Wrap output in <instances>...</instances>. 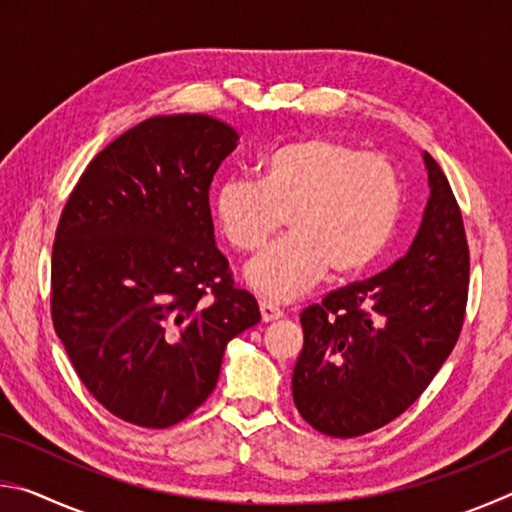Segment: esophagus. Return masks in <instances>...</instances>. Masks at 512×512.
Wrapping results in <instances>:
<instances>
[{"label": "esophagus", "mask_w": 512, "mask_h": 512, "mask_svg": "<svg viewBox=\"0 0 512 512\" xmlns=\"http://www.w3.org/2000/svg\"><path fill=\"white\" fill-rule=\"evenodd\" d=\"M259 311H262V320L264 323H271V320H277L284 316V311L275 305L271 300H262L259 302Z\"/></svg>", "instance_id": "1"}]
</instances>
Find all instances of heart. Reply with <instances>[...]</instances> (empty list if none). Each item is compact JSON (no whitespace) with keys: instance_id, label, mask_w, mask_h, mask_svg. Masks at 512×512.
<instances>
[{"instance_id":"obj_1","label":"heart","mask_w":512,"mask_h":512,"mask_svg":"<svg viewBox=\"0 0 512 512\" xmlns=\"http://www.w3.org/2000/svg\"><path fill=\"white\" fill-rule=\"evenodd\" d=\"M402 214V178L379 153L334 137H302L259 162V183L228 178L216 189L214 216L232 248L255 253L282 228L291 235L246 268L257 293L291 300L323 277L357 275L391 244Z\"/></svg>"}]
</instances>
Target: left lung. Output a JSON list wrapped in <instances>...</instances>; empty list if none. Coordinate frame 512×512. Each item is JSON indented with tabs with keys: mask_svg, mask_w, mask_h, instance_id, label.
<instances>
[{
	"mask_svg": "<svg viewBox=\"0 0 512 512\" xmlns=\"http://www.w3.org/2000/svg\"><path fill=\"white\" fill-rule=\"evenodd\" d=\"M422 158L431 196L409 253L300 314L293 402L325 436H363L402 415L461 336L470 282L463 216L443 169Z\"/></svg>",
	"mask_w": 512,
	"mask_h": 512,
	"instance_id": "obj_1",
	"label": "left lung"
}]
</instances>
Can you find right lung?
Segmentation results:
<instances>
[{
	"mask_svg": "<svg viewBox=\"0 0 512 512\" xmlns=\"http://www.w3.org/2000/svg\"><path fill=\"white\" fill-rule=\"evenodd\" d=\"M237 140L207 115L146 119L94 155L60 214L54 329L94 400L137 427L194 413L262 318L214 241L210 185Z\"/></svg>",
	"mask_w": 512,
	"mask_h": 512,
	"instance_id": "right-lung-1",
	"label": "right lung"
}]
</instances>
